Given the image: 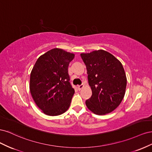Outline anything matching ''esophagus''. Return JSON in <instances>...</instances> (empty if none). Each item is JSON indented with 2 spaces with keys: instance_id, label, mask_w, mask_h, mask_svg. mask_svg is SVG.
I'll use <instances>...</instances> for the list:
<instances>
[{
  "instance_id": "34e87169",
  "label": "esophagus",
  "mask_w": 152,
  "mask_h": 152,
  "mask_svg": "<svg viewBox=\"0 0 152 152\" xmlns=\"http://www.w3.org/2000/svg\"><path fill=\"white\" fill-rule=\"evenodd\" d=\"M84 85H80V86H77V89H78V90H81L82 89H83L84 88Z\"/></svg>"
}]
</instances>
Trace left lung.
Masks as SVG:
<instances>
[{
  "label": "left lung",
  "instance_id": "obj_1",
  "mask_svg": "<svg viewBox=\"0 0 152 152\" xmlns=\"http://www.w3.org/2000/svg\"><path fill=\"white\" fill-rule=\"evenodd\" d=\"M86 65L91 97L86 104L98 115L113 112L121 104L126 93L127 78L121 61L113 55L99 49L81 53Z\"/></svg>",
  "mask_w": 152,
  "mask_h": 152
}]
</instances>
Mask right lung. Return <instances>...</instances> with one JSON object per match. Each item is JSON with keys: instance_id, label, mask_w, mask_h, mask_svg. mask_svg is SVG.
<instances>
[{"instance_id": "obj_1", "label": "right lung", "mask_w": 152, "mask_h": 152, "mask_svg": "<svg viewBox=\"0 0 152 152\" xmlns=\"http://www.w3.org/2000/svg\"><path fill=\"white\" fill-rule=\"evenodd\" d=\"M74 57L75 54L54 48L41 55L32 68L30 94L47 115H59L70 107L75 91L69 82L68 67Z\"/></svg>"}]
</instances>
